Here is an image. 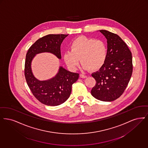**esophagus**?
I'll use <instances>...</instances> for the list:
<instances>
[{
    "mask_svg": "<svg viewBox=\"0 0 148 148\" xmlns=\"http://www.w3.org/2000/svg\"><path fill=\"white\" fill-rule=\"evenodd\" d=\"M80 77H82V78H86V77H87L86 75H84V74H80Z\"/></svg>",
    "mask_w": 148,
    "mask_h": 148,
    "instance_id": "esophagus-1",
    "label": "esophagus"
}]
</instances>
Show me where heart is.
Returning <instances> with one entry per match:
<instances>
[{"label": "heart", "instance_id": "1", "mask_svg": "<svg viewBox=\"0 0 148 148\" xmlns=\"http://www.w3.org/2000/svg\"><path fill=\"white\" fill-rule=\"evenodd\" d=\"M70 51L64 53L66 64L72 70L82 63L84 70H99L105 64L108 56V47L103 40L95 39L81 36L74 39L70 44Z\"/></svg>", "mask_w": 148, "mask_h": 148}]
</instances>
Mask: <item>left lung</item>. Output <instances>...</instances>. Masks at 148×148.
Listing matches in <instances>:
<instances>
[{
  "mask_svg": "<svg viewBox=\"0 0 148 148\" xmlns=\"http://www.w3.org/2000/svg\"><path fill=\"white\" fill-rule=\"evenodd\" d=\"M99 32L107 40L108 56L99 70L92 73L96 84L91 95L98 100L111 102L121 96L128 84L133 72L132 56L118 35L105 30Z\"/></svg>",
  "mask_w": 148,
  "mask_h": 148,
  "instance_id": "obj_1",
  "label": "left lung"
}]
</instances>
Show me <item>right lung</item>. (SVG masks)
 <instances>
[{
	"mask_svg": "<svg viewBox=\"0 0 148 148\" xmlns=\"http://www.w3.org/2000/svg\"><path fill=\"white\" fill-rule=\"evenodd\" d=\"M69 35L49 34L38 40L31 46L26 55L25 77L33 95L47 106L60 105L69 98L72 85L77 81L79 73L66 70L60 66L57 75L50 79L39 81L32 74L31 64L34 56L42 52H50L61 58L60 46Z\"/></svg>",
	"mask_w": 148,
	"mask_h": 148,
	"instance_id": "right-lung-1",
	"label": "right lung"
}]
</instances>
